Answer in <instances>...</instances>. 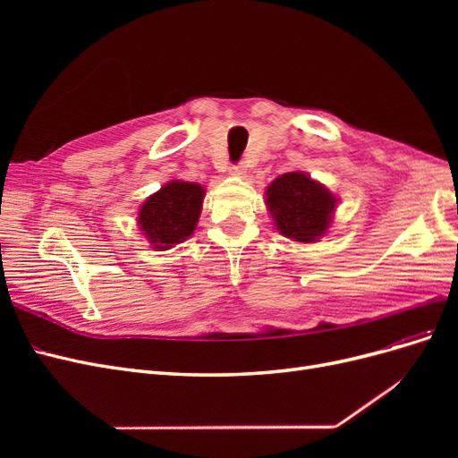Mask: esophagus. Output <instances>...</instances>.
<instances>
[{
	"instance_id": "1",
	"label": "esophagus",
	"mask_w": 458,
	"mask_h": 458,
	"mask_svg": "<svg viewBox=\"0 0 458 458\" xmlns=\"http://www.w3.org/2000/svg\"><path fill=\"white\" fill-rule=\"evenodd\" d=\"M229 174L244 177L246 175V165L244 164H234V165H231V168H229Z\"/></svg>"
}]
</instances>
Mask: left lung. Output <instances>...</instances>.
Instances as JSON below:
<instances>
[{"label": "left lung", "instance_id": "left-lung-1", "mask_svg": "<svg viewBox=\"0 0 458 458\" xmlns=\"http://www.w3.org/2000/svg\"><path fill=\"white\" fill-rule=\"evenodd\" d=\"M338 199L303 172H288L266 191L275 227L296 242H317L328 231Z\"/></svg>", "mask_w": 458, "mask_h": 458}]
</instances>
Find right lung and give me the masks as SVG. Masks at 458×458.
<instances>
[{
  "instance_id": "obj_1",
  "label": "right lung",
  "mask_w": 458,
  "mask_h": 458,
  "mask_svg": "<svg viewBox=\"0 0 458 458\" xmlns=\"http://www.w3.org/2000/svg\"><path fill=\"white\" fill-rule=\"evenodd\" d=\"M202 200L200 185L174 179L141 204L137 225L155 250H170L195 231Z\"/></svg>"
}]
</instances>
